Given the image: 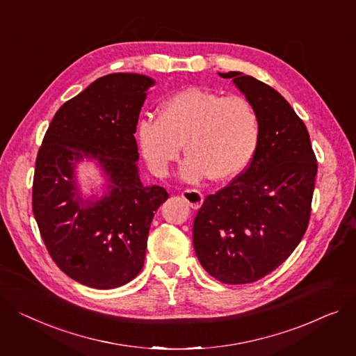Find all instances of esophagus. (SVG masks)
Returning a JSON list of instances; mask_svg holds the SVG:
<instances>
[{
	"mask_svg": "<svg viewBox=\"0 0 356 356\" xmlns=\"http://www.w3.org/2000/svg\"><path fill=\"white\" fill-rule=\"evenodd\" d=\"M181 196L192 209H199L204 199L202 192H199L197 188H186V191L181 193Z\"/></svg>",
	"mask_w": 356,
	"mask_h": 356,
	"instance_id": "1",
	"label": "esophagus"
}]
</instances>
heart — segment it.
I'll return each mask as SVG.
<instances>
[{"mask_svg": "<svg viewBox=\"0 0 356 356\" xmlns=\"http://www.w3.org/2000/svg\"><path fill=\"white\" fill-rule=\"evenodd\" d=\"M259 137V115L246 97H222L199 87L173 94L159 118L143 117L137 126L141 153L156 176L169 173L184 145L181 176L187 181L239 175L253 159Z\"/></svg>", "mask_w": 356, "mask_h": 356, "instance_id": "1", "label": "heart"}]
</instances>
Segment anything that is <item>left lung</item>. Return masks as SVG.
Masks as SVG:
<instances>
[{
    "label": "left lung",
    "mask_w": 356,
    "mask_h": 356,
    "mask_svg": "<svg viewBox=\"0 0 356 356\" xmlns=\"http://www.w3.org/2000/svg\"><path fill=\"white\" fill-rule=\"evenodd\" d=\"M219 74L233 79L256 108L260 137L248 168L204 199L193 246L209 275L245 285L273 272L302 241L318 163L302 118L275 88L239 71Z\"/></svg>",
    "instance_id": "obj_1"
}]
</instances>
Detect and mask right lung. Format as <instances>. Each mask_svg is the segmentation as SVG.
Here are the masks:
<instances>
[{
	"instance_id": "1",
	"label": "right lung",
	"mask_w": 356,
	"mask_h": 356,
	"mask_svg": "<svg viewBox=\"0 0 356 356\" xmlns=\"http://www.w3.org/2000/svg\"><path fill=\"white\" fill-rule=\"evenodd\" d=\"M146 76L100 77L56 113L35 160L33 211L56 265L71 279L96 289L123 286L145 265L154 211L169 197L160 186L138 179L134 138ZM97 158L111 192L84 201L74 180L75 164Z\"/></svg>"
}]
</instances>
